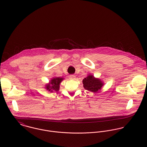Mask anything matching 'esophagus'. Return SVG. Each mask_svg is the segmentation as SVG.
<instances>
[{
	"instance_id": "1",
	"label": "esophagus",
	"mask_w": 147,
	"mask_h": 147,
	"mask_svg": "<svg viewBox=\"0 0 147 147\" xmlns=\"http://www.w3.org/2000/svg\"><path fill=\"white\" fill-rule=\"evenodd\" d=\"M69 78L70 80H75V79H76V76L74 75H70V76H69Z\"/></svg>"
}]
</instances>
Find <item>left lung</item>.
I'll list each match as a JSON object with an SVG mask.
<instances>
[{"label":"left lung","instance_id":"obj_1","mask_svg":"<svg viewBox=\"0 0 147 147\" xmlns=\"http://www.w3.org/2000/svg\"><path fill=\"white\" fill-rule=\"evenodd\" d=\"M83 84L84 89L96 93L101 90L102 87L104 85V83L98 78H96L93 75L89 74L83 80Z\"/></svg>","mask_w":147,"mask_h":147}]
</instances>
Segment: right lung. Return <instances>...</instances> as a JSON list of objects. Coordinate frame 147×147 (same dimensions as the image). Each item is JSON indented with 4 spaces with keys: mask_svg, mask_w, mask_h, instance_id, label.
<instances>
[{
    "mask_svg": "<svg viewBox=\"0 0 147 147\" xmlns=\"http://www.w3.org/2000/svg\"><path fill=\"white\" fill-rule=\"evenodd\" d=\"M64 80V78L61 77L53 78L49 83L45 85V88L50 92L53 93L54 92H58L59 90L61 83Z\"/></svg>",
    "mask_w": 147,
    "mask_h": 147,
    "instance_id": "add662e5",
    "label": "right lung"
}]
</instances>
